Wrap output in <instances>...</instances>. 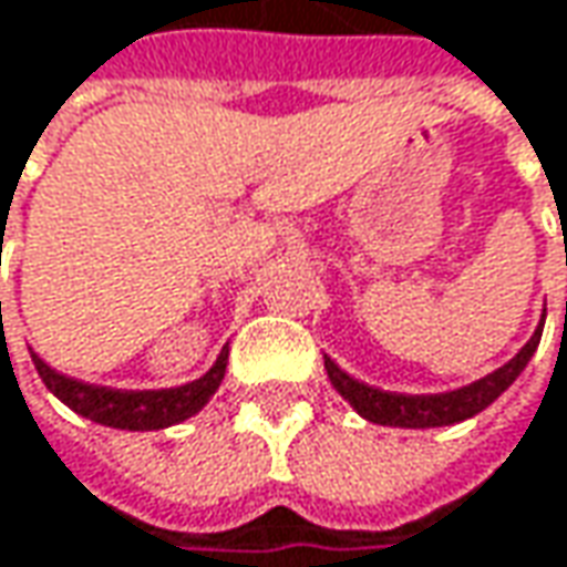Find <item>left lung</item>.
<instances>
[{
  "label": "left lung",
  "instance_id": "left-lung-1",
  "mask_svg": "<svg viewBox=\"0 0 567 567\" xmlns=\"http://www.w3.org/2000/svg\"><path fill=\"white\" fill-rule=\"evenodd\" d=\"M543 336V323L529 336V342L502 364L498 371L485 374L482 381L466 383L451 393H425V396H409V393H386L378 386L349 378L336 361L327 358V374H330L332 386L342 393V400H349L358 415H364L374 425H393V429H441V425H454L463 419H473L476 412L492 406L511 383L517 381V374L527 368V361L539 346Z\"/></svg>",
  "mask_w": 567,
  "mask_h": 567
}]
</instances>
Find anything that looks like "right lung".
Wrapping results in <instances>:
<instances>
[{
	"instance_id": "right-lung-1",
	"label": "right lung",
	"mask_w": 567,
	"mask_h": 567,
	"mask_svg": "<svg viewBox=\"0 0 567 567\" xmlns=\"http://www.w3.org/2000/svg\"><path fill=\"white\" fill-rule=\"evenodd\" d=\"M31 361L38 368L40 381L47 383V390L60 396L69 409H75L79 415H85L97 425H111V429L155 431L184 422L209 403L212 393L225 378L228 349H221V355L215 358V364L199 381L171 386V390H113V386L65 378L34 352H31Z\"/></svg>"
}]
</instances>
